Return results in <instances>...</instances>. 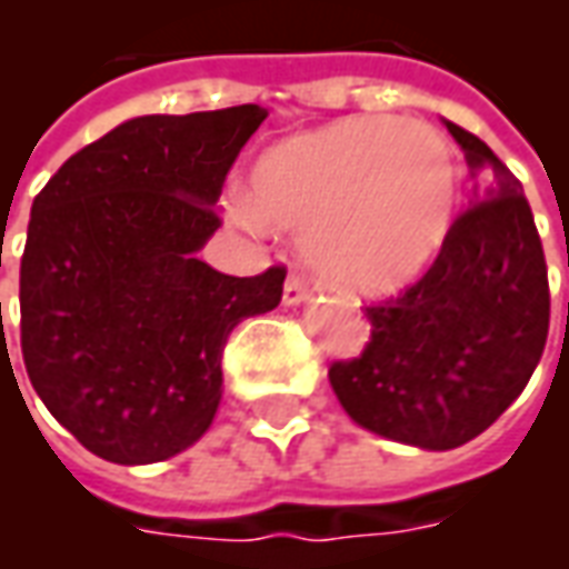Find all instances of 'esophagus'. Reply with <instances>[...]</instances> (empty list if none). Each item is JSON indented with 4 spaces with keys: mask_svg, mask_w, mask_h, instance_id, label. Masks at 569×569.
I'll list each match as a JSON object with an SVG mask.
<instances>
[{
    "mask_svg": "<svg viewBox=\"0 0 569 569\" xmlns=\"http://www.w3.org/2000/svg\"><path fill=\"white\" fill-rule=\"evenodd\" d=\"M305 298H308V283H305L301 277H296V273H289V280H286L283 286V305L296 308Z\"/></svg>",
    "mask_w": 569,
    "mask_h": 569,
    "instance_id": "obj_1",
    "label": "esophagus"
}]
</instances>
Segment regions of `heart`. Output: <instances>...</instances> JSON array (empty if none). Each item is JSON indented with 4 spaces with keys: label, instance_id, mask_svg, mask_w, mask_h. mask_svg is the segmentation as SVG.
<instances>
[{
    "label": "heart",
    "instance_id": "heart-1",
    "mask_svg": "<svg viewBox=\"0 0 569 569\" xmlns=\"http://www.w3.org/2000/svg\"><path fill=\"white\" fill-rule=\"evenodd\" d=\"M460 167L439 130L366 116L298 133L261 154L237 222L305 234V259L362 298L420 280L451 237Z\"/></svg>",
    "mask_w": 569,
    "mask_h": 569
}]
</instances>
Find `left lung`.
Masks as SVG:
<instances>
[{"label":"left lung","mask_w":569,"mask_h":569,"mask_svg":"<svg viewBox=\"0 0 569 569\" xmlns=\"http://www.w3.org/2000/svg\"><path fill=\"white\" fill-rule=\"evenodd\" d=\"M445 128L481 176L476 203L418 283L366 308V350L329 369L353 423L423 451L481 436L521 396L549 338V271L521 182L476 133Z\"/></svg>","instance_id":"left-lung-1"}]
</instances>
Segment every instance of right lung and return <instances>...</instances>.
Wrapping results in <instances>:
<instances>
[{"label": "right lung", "mask_w": 569, "mask_h": 569, "mask_svg": "<svg viewBox=\"0 0 569 569\" xmlns=\"http://www.w3.org/2000/svg\"><path fill=\"white\" fill-rule=\"evenodd\" d=\"M256 103L140 116L76 151L36 194L20 259V347L36 393L109 463L191 448L222 402L237 322L283 296V268L212 271L198 252Z\"/></svg>", "instance_id": "obj_1"}]
</instances>
